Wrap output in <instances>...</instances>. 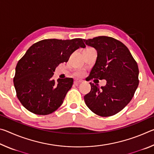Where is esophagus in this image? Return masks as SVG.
<instances>
[{"mask_svg": "<svg viewBox=\"0 0 154 154\" xmlns=\"http://www.w3.org/2000/svg\"><path fill=\"white\" fill-rule=\"evenodd\" d=\"M82 82H83V81L80 80V79H75V82H74L75 83H82Z\"/></svg>", "mask_w": 154, "mask_h": 154, "instance_id": "esophagus-1", "label": "esophagus"}]
</instances>
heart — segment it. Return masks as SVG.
Segmentation results:
<instances>
[{
  "instance_id": "heart-1",
  "label": "heart",
  "mask_w": 154,
  "mask_h": 154,
  "mask_svg": "<svg viewBox=\"0 0 154 154\" xmlns=\"http://www.w3.org/2000/svg\"><path fill=\"white\" fill-rule=\"evenodd\" d=\"M88 48H86V49H88ZM83 74V71H80V70H77V71H76L75 72V75H76V76H77V77L82 76Z\"/></svg>"
}]
</instances>
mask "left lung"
<instances>
[{"label":"left lung","mask_w":154,"mask_h":154,"mask_svg":"<svg viewBox=\"0 0 154 154\" xmlns=\"http://www.w3.org/2000/svg\"><path fill=\"white\" fill-rule=\"evenodd\" d=\"M98 53L89 80L105 79L100 88L90 83L91 91L84 96L85 103L93 113L109 117L122 111L134 96L139 85V68L127 47L113 37L99 36L83 39Z\"/></svg>","instance_id":"obj_1"}]
</instances>
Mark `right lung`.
<instances>
[{"label": "right lung", "instance_id": "add662e5", "mask_svg": "<svg viewBox=\"0 0 154 154\" xmlns=\"http://www.w3.org/2000/svg\"><path fill=\"white\" fill-rule=\"evenodd\" d=\"M79 48H85L79 38L44 39L30 47L18 61L14 77L17 97L27 110L45 116L61 106L73 79L66 77L55 81L52 79L54 72Z\"/></svg>", "mask_w": 154, "mask_h": 154}]
</instances>
